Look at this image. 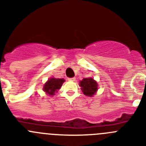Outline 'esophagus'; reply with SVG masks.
I'll return each instance as SVG.
<instances>
[{"instance_id":"1","label":"esophagus","mask_w":146,"mask_h":146,"mask_svg":"<svg viewBox=\"0 0 146 146\" xmlns=\"http://www.w3.org/2000/svg\"><path fill=\"white\" fill-rule=\"evenodd\" d=\"M68 80H69V81H76V78H74V77H73V78H68Z\"/></svg>"}]
</instances>
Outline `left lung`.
<instances>
[{
	"mask_svg": "<svg viewBox=\"0 0 146 146\" xmlns=\"http://www.w3.org/2000/svg\"><path fill=\"white\" fill-rule=\"evenodd\" d=\"M80 86L84 94L86 96L92 97L98 90V84L92 78H84L80 81Z\"/></svg>",
	"mask_w": 146,
	"mask_h": 146,
	"instance_id": "8db88e82",
	"label": "left lung"
}]
</instances>
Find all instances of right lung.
<instances>
[{
  "label": "right lung",
  "mask_w": 146,
  "mask_h": 146,
  "mask_svg": "<svg viewBox=\"0 0 146 146\" xmlns=\"http://www.w3.org/2000/svg\"><path fill=\"white\" fill-rule=\"evenodd\" d=\"M65 80L63 78H52L48 79L44 86V92L50 95H54L58 89H60Z\"/></svg>",
  "instance_id": "right-lung-1"
}]
</instances>
